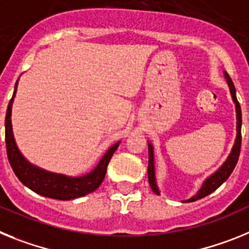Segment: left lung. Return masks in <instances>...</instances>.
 Segmentation results:
<instances>
[{"label":"left lung","mask_w":249,"mask_h":249,"mask_svg":"<svg viewBox=\"0 0 249 249\" xmlns=\"http://www.w3.org/2000/svg\"><path fill=\"white\" fill-rule=\"evenodd\" d=\"M226 79L227 83H228L229 89H231V94H232L233 101L235 103V110H237V139H235L234 146L232 149V153L228 157L226 163L220 166V169L213 174L212 177H209L207 180L204 181L202 189L196 193V196H194L193 198L185 200V202H194L196 199H200L203 196H208L212 192H214L218 187L223 184L224 181L229 178V176L232 174L233 169L235 168V164L238 161L239 153H241V144H242V134H241V126H242V111H241V105H239L238 100H237V96H235V88L234 84H233L232 79L229 76L228 73L226 72ZM149 164H148V179L150 188L153 189V192L157 194H159V190H158L157 184H155V177H154V155H153V146L149 142Z\"/></svg>","instance_id":"1"}]
</instances>
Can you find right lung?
<instances>
[{"label":"right lung","instance_id":"1","mask_svg":"<svg viewBox=\"0 0 249 249\" xmlns=\"http://www.w3.org/2000/svg\"><path fill=\"white\" fill-rule=\"evenodd\" d=\"M16 89L17 81L16 85H15L14 96L8 103L7 112H6L5 140L8 161H10L11 168H12L14 173L18 178V180L23 185L34 190L35 193L59 200L75 199V198L84 196L98 189L101 183H103L104 178H105L107 164H109L112 154L118 149L119 142H116L115 145H112L107 151V154L104 155L100 163L98 164V166L91 173H89L84 177H80V178H69V177L60 176V174H53V173L45 172L40 168L31 165L21 155L20 150L17 149L16 142H15L14 139V134H12L11 109H12V103H14L15 94H16Z\"/></svg>","mask_w":249,"mask_h":249}]
</instances>
